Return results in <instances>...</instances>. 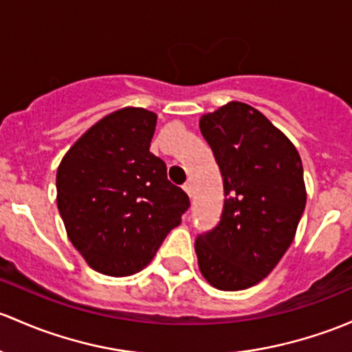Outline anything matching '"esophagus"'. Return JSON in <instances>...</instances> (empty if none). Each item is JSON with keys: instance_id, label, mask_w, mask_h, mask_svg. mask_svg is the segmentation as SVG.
<instances>
[{"instance_id": "34e87169", "label": "esophagus", "mask_w": 352, "mask_h": 352, "mask_svg": "<svg viewBox=\"0 0 352 352\" xmlns=\"http://www.w3.org/2000/svg\"><path fill=\"white\" fill-rule=\"evenodd\" d=\"M182 188H184V190H186V194L188 195V197H190V195H192V187H190V184H184Z\"/></svg>"}]
</instances>
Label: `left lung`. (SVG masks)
I'll return each instance as SVG.
<instances>
[{
  "label": "left lung",
  "mask_w": 352,
  "mask_h": 352,
  "mask_svg": "<svg viewBox=\"0 0 352 352\" xmlns=\"http://www.w3.org/2000/svg\"><path fill=\"white\" fill-rule=\"evenodd\" d=\"M199 128L224 184L219 224L195 239L199 270L219 290H244L268 276L294 241L307 202L300 155L239 101L204 114Z\"/></svg>",
  "instance_id": "1"
}]
</instances>
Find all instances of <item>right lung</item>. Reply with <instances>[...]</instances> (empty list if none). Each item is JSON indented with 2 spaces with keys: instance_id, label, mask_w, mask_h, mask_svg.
Returning <instances> with one entry per match:
<instances>
[{
  "instance_id": "obj_1",
  "label": "right lung",
  "mask_w": 352,
  "mask_h": 352,
  "mask_svg": "<svg viewBox=\"0 0 352 352\" xmlns=\"http://www.w3.org/2000/svg\"><path fill=\"white\" fill-rule=\"evenodd\" d=\"M157 114L123 108L91 126L57 168V207L70 243L96 272L138 273L190 206L150 151Z\"/></svg>"
}]
</instances>
